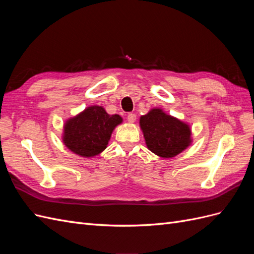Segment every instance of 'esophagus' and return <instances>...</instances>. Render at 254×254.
<instances>
[{
	"mask_svg": "<svg viewBox=\"0 0 254 254\" xmlns=\"http://www.w3.org/2000/svg\"><path fill=\"white\" fill-rule=\"evenodd\" d=\"M127 120H128L129 123H133V122H135V120H136V115H135L134 113H129V114L127 115Z\"/></svg>",
	"mask_w": 254,
	"mask_h": 254,
	"instance_id": "1",
	"label": "esophagus"
}]
</instances>
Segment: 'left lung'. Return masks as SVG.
I'll list each match as a JSON object with an SVG mask.
<instances>
[{
    "label": "left lung",
    "instance_id": "obj_1",
    "mask_svg": "<svg viewBox=\"0 0 254 254\" xmlns=\"http://www.w3.org/2000/svg\"><path fill=\"white\" fill-rule=\"evenodd\" d=\"M140 126L147 148L162 158H173L189 147L190 126L161 109H151L142 115Z\"/></svg>",
    "mask_w": 254,
    "mask_h": 254
}]
</instances>
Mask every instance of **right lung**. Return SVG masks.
Segmentation results:
<instances>
[{"instance_id": "1", "label": "right lung", "mask_w": 254, "mask_h": 254, "mask_svg": "<svg viewBox=\"0 0 254 254\" xmlns=\"http://www.w3.org/2000/svg\"><path fill=\"white\" fill-rule=\"evenodd\" d=\"M122 122L120 115H110L101 106H91L65 122L63 141L76 155L94 157L106 149L113 129Z\"/></svg>"}]
</instances>
